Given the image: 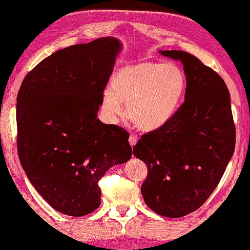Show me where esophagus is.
I'll return each mask as SVG.
<instances>
[{"mask_svg":"<svg viewBox=\"0 0 250 250\" xmlns=\"http://www.w3.org/2000/svg\"><path fill=\"white\" fill-rule=\"evenodd\" d=\"M128 142L132 146H134L137 142V137L135 135H131V136H129V139H128Z\"/></svg>","mask_w":250,"mask_h":250,"instance_id":"obj_1","label":"esophagus"}]
</instances>
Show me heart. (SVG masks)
I'll list each match as a JSON object with an SVG mask.
<instances>
[{
	"instance_id": "heart-1",
	"label": "heart",
	"mask_w": 250,
	"mask_h": 250,
	"mask_svg": "<svg viewBox=\"0 0 250 250\" xmlns=\"http://www.w3.org/2000/svg\"><path fill=\"white\" fill-rule=\"evenodd\" d=\"M186 88L185 74L173 63L141 62L125 65L114 74L111 90L104 93L103 109L118 121L127 116L137 128L155 131L164 127L178 111Z\"/></svg>"
}]
</instances>
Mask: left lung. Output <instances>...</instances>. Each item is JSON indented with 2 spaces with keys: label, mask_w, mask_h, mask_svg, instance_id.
<instances>
[{
  "label": "left lung",
  "mask_w": 250,
  "mask_h": 250,
  "mask_svg": "<svg viewBox=\"0 0 250 250\" xmlns=\"http://www.w3.org/2000/svg\"><path fill=\"white\" fill-rule=\"evenodd\" d=\"M184 65L185 101L164 127L144 134L133 153L147 167L141 193L152 211L182 218L201 208L234 152L230 93L220 75L182 50H159Z\"/></svg>",
  "instance_id": "left-lung-1"
}]
</instances>
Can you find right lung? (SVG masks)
<instances>
[{
    "mask_svg": "<svg viewBox=\"0 0 250 250\" xmlns=\"http://www.w3.org/2000/svg\"><path fill=\"white\" fill-rule=\"evenodd\" d=\"M123 44L103 37L60 49L23 79L17 97L18 154L53 208L83 216L99 208V179L132 157L128 133L97 118Z\"/></svg>",
    "mask_w": 250,
    "mask_h": 250,
    "instance_id": "1",
    "label": "right lung"
}]
</instances>
